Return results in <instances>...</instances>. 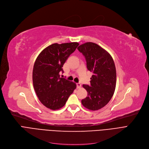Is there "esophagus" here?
I'll list each match as a JSON object with an SVG mask.
<instances>
[{
    "label": "esophagus",
    "mask_w": 149,
    "mask_h": 149,
    "mask_svg": "<svg viewBox=\"0 0 149 149\" xmlns=\"http://www.w3.org/2000/svg\"><path fill=\"white\" fill-rule=\"evenodd\" d=\"M76 86H77V88L78 89H79V88H81V83H77L76 84Z\"/></svg>",
    "instance_id": "1"
}]
</instances>
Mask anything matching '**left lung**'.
I'll use <instances>...</instances> for the list:
<instances>
[{
	"instance_id": "8db88e82",
	"label": "left lung",
	"mask_w": 149,
	"mask_h": 149,
	"mask_svg": "<svg viewBox=\"0 0 149 149\" xmlns=\"http://www.w3.org/2000/svg\"><path fill=\"white\" fill-rule=\"evenodd\" d=\"M78 49L84 56L88 70L93 73L91 85L83 86L88 92V96L81 103L89 110H99L109 103L115 90L116 73L114 61L109 52L93 42L81 44Z\"/></svg>"
}]
</instances>
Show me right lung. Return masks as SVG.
Masks as SVG:
<instances>
[{"label": "right lung", "mask_w": 149, "mask_h": 149, "mask_svg": "<svg viewBox=\"0 0 149 149\" xmlns=\"http://www.w3.org/2000/svg\"><path fill=\"white\" fill-rule=\"evenodd\" d=\"M79 45L78 42L49 45L39 54L33 70V82L39 100L48 109L63 107L76 88L73 82L60 78L63 66Z\"/></svg>", "instance_id": "obj_1"}]
</instances>
